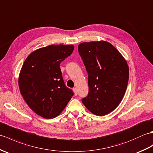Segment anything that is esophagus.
<instances>
[{
	"label": "esophagus",
	"instance_id": "obj_1",
	"mask_svg": "<svg viewBox=\"0 0 153 153\" xmlns=\"http://www.w3.org/2000/svg\"><path fill=\"white\" fill-rule=\"evenodd\" d=\"M73 91H74V94H75V96H77L78 92H77V89H76V88H73Z\"/></svg>",
	"mask_w": 153,
	"mask_h": 153
}]
</instances>
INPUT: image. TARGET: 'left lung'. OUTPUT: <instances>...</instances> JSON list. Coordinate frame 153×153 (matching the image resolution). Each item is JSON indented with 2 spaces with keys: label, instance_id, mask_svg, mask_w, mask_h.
I'll list each match as a JSON object with an SVG mask.
<instances>
[{
  "label": "left lung",
  "instance_id": "1",
  "mask_svg": "<svg viewBox=\"0 0 153 153\" xmlns=\"http://www.w3.org/2000/svg\"><path fill=\"white\" fill-rule=\"evenodd\" d=\"M78 49L88 73L89 92L82 101L91 113L104 116L115 109L124 96L129 79L127 62L104 40L80 43Z\"/></svg>",
  "mask_w": 153,
  "mask_h": 153
}]
</instances>
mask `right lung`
<instances>
[{
    "mask_svg": "<svg viewBox=\"0 0 153 153\" xmlns=\"http://www.w3.org/2000/svg\"><path fill=\"white\" fill-rule=\"evenodd\" d=\"M74 46L50 45L30 53L20 71V93L36 114L47 119L62 113L73 96L66 87L59 65L71 55Z\"/></svg>",
    "mask_w": 153,
    "mask_h": 153,
    "instance_id": "right-lung-1",
    "label": "right lung"
}]
</instances>
